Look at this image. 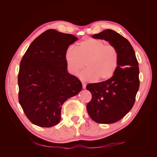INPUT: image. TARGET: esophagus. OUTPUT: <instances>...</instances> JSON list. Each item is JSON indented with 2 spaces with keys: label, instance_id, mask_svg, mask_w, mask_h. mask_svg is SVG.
Segmentation results:
<instances>
[{
  "label": "esophagus",
  "instance_id": "obj_1",
  "mask_svg": "<svg viewBox=\"0 0 157 157\" xmlns=\"http://www.w3.org/2000/svg\"><path fill=\"white\" fill-rule=\"evenodd\" d=\"M82 88H84V89H85V88H86V84H85L84 82H82Z\"/></svg>",
  "mask_w": 157,
  "mask_h": 157
}]
</instances>
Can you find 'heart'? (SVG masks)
I'll return each mask as SVG.
<instances>
[{"instance_id": "b5f03b06", "label": "heart", "mask_w": 157, "mask_h": 157, "mask_svg": "<svg viewBox=\"0 0 157 157\" xmlns=\"http://www.w3.org/2000/svg\"><path fill=\"white\" fill-rule=\"evenodd\" d=\"M65 59L69 72L78 75L85 67L87 68L80 75L86 81L97 78L103 81L113 77L117 70L119 55L115 46L105 44L103 40L86 38L76 46L69 47L65 52Z\"/></svg>"}]
</instances>
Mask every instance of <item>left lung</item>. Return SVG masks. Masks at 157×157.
Returning a JSON list of instances; mask_svg holds the SVG:
<instances>
[{"label":"left lung","instance_id":"8db88e82","mask_svg":"<svg viewBox=\"0 0 157 157\" xmlns=\"http://www.w3.org/2000/svg\"><path fill=\"white\" fill-rule=\"evenodd\" d=\"M92 37L108 41L119 55L113 77L86 86L92 96L86 105L88 115L96 122L111 124L124 117L134 105L140 87L138 61L130 42L116 31L106 29Z\"/></svg>","mask_w":157,"mask_h":157}]
</instances>
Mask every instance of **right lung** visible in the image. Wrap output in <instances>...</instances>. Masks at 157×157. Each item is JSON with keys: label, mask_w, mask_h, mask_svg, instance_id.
Listing matches in <instances>:
<instances>
[{"label": "right lung", "mask_w": 157, "mask_h": 157, "mask_svg": "<svg viewBox=\"0 0 157 157\" xmlns=\"http://www.w3.org/2000/svg\"><path fill=\"white\" fill-rule=\"evenodd\" d=\"M78 40L73 35L48 29L32 42L20 62L19 102L33 124L43 128L58 124L61 109L82 86L67 69L65 52Z\"/></svg>", "instance_id": "1"}]
</instances>
